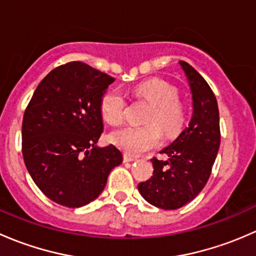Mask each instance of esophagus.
Returning a JSON list of instances; mask_svg holds the SVG:
<instances>
[{"label": "esophagus", "instance_id": "esophagus-1", "mask_svg": "<svg viewBox=\"0 0 256 256\" xmlns=\"http://www.w3.org/2000/svg\"><path fill=\"white\" fill-rule=\"evenodd\" d=\"M134 161H136L135 157L130 156V154H124V162H134Z\"/></svg>", "mask_w": 256, "mask_h": 256}]
</instances>
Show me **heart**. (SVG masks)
<instances>
[{
  "label": "heart",
  "instance_id": "1",
  "mask_svg": "<svg viewBox=\"0 0 256 256\" xmlns=\"http://www.w3.org/2000/svg\"><path fill=\"white\" fill-rule=\"evenodd\" d=\"M134 95L152 102L147 115V126H126L114 131L112 141L130 154H141L161 144L162 130L167 135H176L183 128L184 106L177 96L174 85L161 78H151L134 88ZM128 102L122 92L110 89L100 100V112L110 125H120L125 120Z\"/></svg>",
  "mask_w": 256,
  "mask_h": 256
}]
</instances>
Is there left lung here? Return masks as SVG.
Segmentation results:
<instances>
[{"label": "left lung", "mask_w": 256, "mask_h": 256, "mask_svg": "<svg viewBox=\"0 0 256 256\" xmlns=\"http://www.w3.org/2000/svg\"><path fill=\"white\" fill-rule=\"evenodd\" d=\"M180 64L192 92V118L176 140L161 151L168 160L154 157V176L138 186L144 200L161 209L180 208L200 194L220 144L219 110L213 90L192 66L183 60Z\"/></svg>", "instance_id": "left-lung-1"}]
</instances>
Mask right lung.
<instances>
[{
  "instance_id": "1",
  "label": "right lung",
  "mask_w": 256,
  "mask_h": 256,
  "mask_svg": "<svg viewBox=\"0 0 256 256\" xmlns=\"http://www.w3.org/2000/svg\"><path fill=\"white\" fill-rule=\"evenodd\" d=\"M112 76L82 62L50 72L37 86L22 121V154L37 187L53 202L79 208L99 197L122 162L114 144L98 147L100 100Z\"/></svg>"
}]
</instances>
